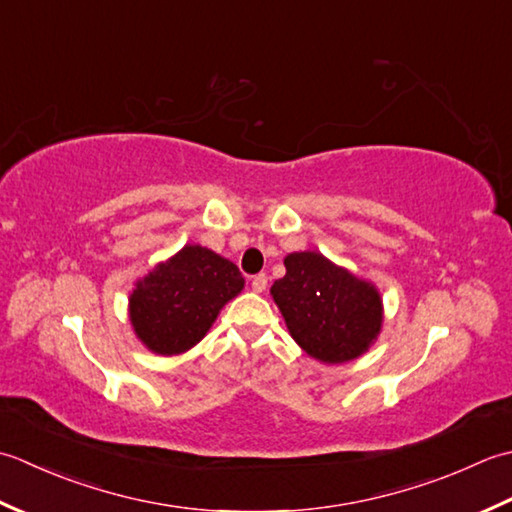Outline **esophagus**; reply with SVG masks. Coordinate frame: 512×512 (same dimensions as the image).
Returning <instances> with one entry per match:
<instances>
[{
    "mask_svg": "<svg viewBox=\"0 0 512 512\" xmlns=\"http://www.w3.org/2000/svg\"><path fill=\"white\" fill-rule=\"evenodd\" d=\"M252 289L256 291V294H263V291L267 289V276L265 274H258L252 278Z\"/></svg>",
    "mask_w": 512,
    "mask_h": 512,
    "instance_id": "esophagus-1",
    "label": "esophagus"
}]
</instances>
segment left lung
I'll return each mask as SVG.
<instances>
[{"label": "left lung", "instance_id": "left-lung-1", "mask_svg": "<svg viewBox=\"0 0 512 512\" xmlns=\"http://www.w3.org/2000/svg\"><path fill=\"white\" fill-rule=\"evenodd\" d=\"M285 267L287 274L271 285V296L291 338L320 362L362 356L382 327L375 287L316 252L289 254Z\"/></svg>", "mask_w": 512, "mask_h": 512}]
</instances>
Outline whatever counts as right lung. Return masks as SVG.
Returning a JSON list of instances; mask_svg holds the SVG:
<instances>
[{"label":"right lung","mask_w":512,"mask_h":512,"mask_svg":"<svg viewBox=\"0 0 512 512\" xmlns=\"http://www.w3.org/2000/svg\"><path fill=\"white\" fill-rule=\"evenodd\" d=\"M245 280L234 263L201 245H185L137 283L130 320L145 347L161 356L192 349Z\"/></svg>","instance_id":"add662e5"}]
</instances>
